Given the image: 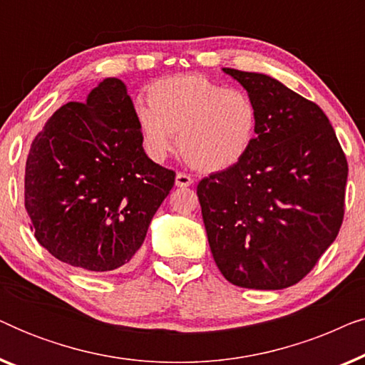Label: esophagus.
Segmentation results:
<instances>
[{
  "instance_id": "esophagus-1",
  "label": "esophagus",
  "mask_w": 365,
  "mask_h": 365,
  "mask_svg": "<svg viewBox=\"0 0 365 365\" xmlns=\"http://www.w3.org/2000/svg\"><path fill=\"white\" fill-rule=\"evenodd\" d=\"M192 184V178L187 176L184 173H178L176 174V186L178 187H189Z\"/></svg>"
}]
</instances>
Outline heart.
Instances as JSON below:
<instances>
[{
  "mask_svg": "<svg viewBox=\"0 0 365 365\" xmlns=\"http://www.w3.org/2000/svg\"><path fill=\"white\" fill-rule=\"evenodd\" d=\"M148 103L134 108L144 151L163 161L174 148L189 166L221 173L241 163L257 134L259 109L242 89L202 74H178L153 83Z\"/></svg>",
  "mask_w": 365,
  "mask_h": 365,
  "instance_id": "heart-1",
  "label": "heart"
}]
</instances>
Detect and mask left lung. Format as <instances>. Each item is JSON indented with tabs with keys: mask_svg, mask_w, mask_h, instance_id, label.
Wrapping results in <instances>:
<instances>
[{
	"mask_svg": "<svg viewBox=\"0 0 365 365\" xmlns=\"http://www.w3.org/2000/svg\"><path fill=\"white\" fill-rule=\"evenodd\" d=\"M259 109L251 151L197 184L209 247L234 286H294L337 237L347 161L316 103L262 73L222 68Z\"/></svg>",
	"mask_w": 365,
	"mask_h": 365,
	"instance_id": "8db88e82",
	"label": "left lung"
}]
</instances>
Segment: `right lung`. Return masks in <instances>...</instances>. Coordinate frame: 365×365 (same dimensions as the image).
<instances>
[{
	"label": "right lung",
	"instance_id": "right-lung-1",
	"mask_svg": "<svg viewBox=\"0 0 365 365\" xmlns=\"http://www.w3.org/2000/svg\"><path fill=\"white\" fill-rule=\"evenodd\" d=\"M174 176L144 153L126 84L106 78L86 103L59 108L34 138L24 207L36 241L61 262L121 271L143 246Z\"/></svg>",
	"mask_w": 365,
	"mask_h": 365
}]
</instances>
